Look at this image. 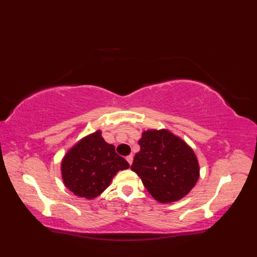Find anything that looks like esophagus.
<instances>
[{"instance_id": "obj_1", "label": "esophagus", "mask_w": 257, "mask_h": 257, "mask_svg": "<svg viewBox=\"0 0 257 257\" xmlns=\"http://www.w3.org/2000/svg\"><path fill=\"white\" fill-rule=\"evenodd\" d=\"M125 160L128 161L129 165H132V163H133V160H134V158H133V156H132V155H130V156H128L127 158H125Z\"/></svg>"}]
</instances>
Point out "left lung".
<instances>
[{
	"instance_id": "left-lung-1",
	"label": "left lung",
	"mask_w": 257,
	"mask_h": 257,
	"mask_svg": "<svg viewBox=\"0 0 257 257\" xmlns=\"http://www.w3.org/2000/svg\"><path fill=\"white\" fill-rule=\"evenodd\" d=\"M139 146L132 170L157 201L170 203L192 190L199 179V163L182 139L168 130H147Z\"/></svg>"
}]
</instances>
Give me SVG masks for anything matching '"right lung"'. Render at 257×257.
Listing matches in <instances>:
<instances>
[{"instance_id":"add662e5","label":"right lung","mask_w":257,"mask_h":257,"mask_svg":"<svg viewBox=\"0 0 257 257\" xmlns=\"http://www.w3.org/2000/svg\"><path fill=\"white\" fill-rule=\"evenodd\" d=\"M129 163L116 154L114 147L96 132L76 144L62 161V177L66 187L80 198L94 199L105 191L119 170Z\"/></svg>"}]
</instances>
